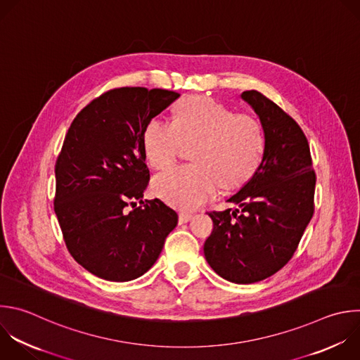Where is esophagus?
<instances>
[{
    "label": "esophagus",
    "mask_w": 360,
    "mask_h": 360,
    "mask_svg": "<svg viewBox=\"0 0 360 360\" xmlns=\"http://www.w3.org/2000/svg\"><path fill=\"white\" fill-rule=\"evenodd\" d=\"M192 217H193V214H192V213L181 212V213H179V223H186V221H189Z\"/></svg>",
    "instance_id": "esophagus-1"
}]
</instances>
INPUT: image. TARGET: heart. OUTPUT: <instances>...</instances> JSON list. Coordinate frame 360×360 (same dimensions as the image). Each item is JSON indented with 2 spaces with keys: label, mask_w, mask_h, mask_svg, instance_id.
Masks as SVG:
<instances>
[{
  "label": "heart",
  "mask_w": 360,
  "mask_h": 360,
  "mask_svg": "<svg viewBox=\"0 0 360 360\" xmlns=\"http://www.w3.org/2000/svg\"><path fill=\"white\" fill-rule=\"evenodd\" d=\"M193 164L176 165L158 174L154 192L181 209H195L219 191L243 185L256 171L264 150L259 120L248 112H231L205 96H186L175 108L172 122L154 117L143 133V148L155 169L171 165L192 146Z\"/></svg>",
  "instance_id": "obj_1"
}]
</instances>
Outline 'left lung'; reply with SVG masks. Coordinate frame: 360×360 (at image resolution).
<instances>
[{"label":"left lung","mask_w":360,"mask_h":360,"mask_svg":"<svg viewBox=\"0 0 360 360\" xmlns=\"http://www.w3.org/2000/svg\"><path fill=\"white\" fill-rule=\"evenodd\" d=\"M242 98L260 118L264 153L253 176L229 199L238 209L209 212L213 231L203 253L224 280L252 284L276 274L294 256L314 214L316 175L295 120L257 90L243 91Z\"/></svg>","instance_id":"left-lung-1"}]
</instances>
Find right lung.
I'll return each instance as SVG.
<instances>
[{
	"instance_id": "obj_1",
	"label": "right lung",
	"mask_w": 360,
	"mask_h": 360,
	"mask_svg": "<svg viewBox=\"0 0 360 360\" xmlns=\"http://www.w3.org/2000/svg\"><path fill=\"white\" fill-rule=\"evenodd\" d=\"M178 97L165 89H111L68 130L55 165L53 209L72 257L103 280L123 283L147 273L178 223L162 200H141L150 181L144 129Z\"/></svg>"
}]
</instances>
